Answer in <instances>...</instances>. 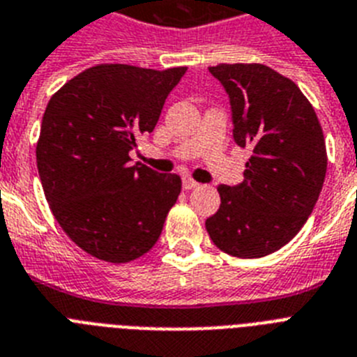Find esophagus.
<instances>
[{
	"mask_svg": "<svg viewBox=\"0 0 357 357\" xmlns=\"http://www.w3.org/2000/svg\"><path fill=\"white\" fill-rule=\"evenodd\" d=\"M198 187V181H194L192 178H183V188L185 190H192Z\"/></svg>",
	"mask_w": 357,
	"mask_h": 357,
	"instance_id": "esophagus-1",
	"label": "esophagus"
}]
</instances>
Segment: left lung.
Masks as SVG:
<instances>
[{
	"label": "left lung",
	"instance_id": "obj_1",
	"mask_svg": "<svg viewBox=\"0 0 357 357\" xmlns=\"http://www.w3.org/2000/svg\"><path fill=\"white\" fill-rule=\"evenodd\" d=\"M233 109V137L249 146L244 181L220 185L218 213L205 227L214 245L238 259H260L286 245L314 211L326 144L314 106L299 86L264 63L208 68Z\"/></svg>",
	"mask_w": 357,
	"mask_h": 357
}]
</instances>
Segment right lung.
<instances>
[{
  "mask_svg": "<svg viewBox=\"0 0 357 357\" xmlns=\"http://www.w3.org/2000/svg\"><path fill=\"white\" fill-rule=\"evenodd\" d=\"M185 71L98 63L49 100L36 144L38 174L63 233L95 259L132 262L163 231L181 178L130 167V150L155 128Z\"/></svg>",
  "mask_w": 357,
  "mask_h": 357,
  "instance_id": "obj_1",
  "label": "right lung"
}]
</instances>
